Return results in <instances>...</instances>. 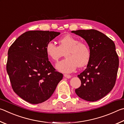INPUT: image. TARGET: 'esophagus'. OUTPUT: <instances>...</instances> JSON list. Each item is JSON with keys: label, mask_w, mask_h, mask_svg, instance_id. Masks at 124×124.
I'll list each match as a JSON object with an SVG mask.
<instances>
[{"label": "esophagus", "mask_w": 124, "mask_h": 124, "mask_svg": "<svg viewBox=\"0 0 124 124\" xmlns=\"http://www.w3.org/2000/svg\"><path fill=\"white\" fill-rule=\"evenodd\" d=\"M64 76L65 78H68V79L70 78L71 77V76L70 75H67V74H64Z\"/></svg>", "instance_id": "34e87169"}]
</instances>
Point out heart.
Instances as JSON below:
<instances>
[{"instance_id":"obj_1","label":"heart","mask_w":124,"mask_h":124,"mask_svg":"<svg viewBox=\"0 0 124 124\" xmlns=\"http://www.w3.org/2000/svg\"><path fill=\"white\" fill-rule=\"evenodd\" d=\"M58 46L53 41H49L46 46L48 56L53 61H57L65 53L66 59L57 62L55 68L63 73H71L77 68H82L89 62L91 52L87 43L72 35H66L59 40Z\"/></svg>"}]
</instances>
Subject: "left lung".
Listing matches in <instances>:
<instances>
[{
  "label": "left lung",
  "mask_w": 124,
  "mask_h": 124,
  "mask_svg": "<svg viewBox=\"0 0 124 124\" xmlns=\"http://www.w3.org/2000/svg\"><path fill=\"white\" fill-rule=\"evenodd\" d=\"M86 41L91 56L86 68L78 75L81 85L75 90L80 98L96 101L112 90L116 81L119 58L113 41L94 29L72 31Z\"/></svg>",
  "instance_id": "1"
}]
</instances>
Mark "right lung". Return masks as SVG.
<instances>
[{
  "label": "right lung",
  "mask_w": 124,
  "mask_h": 124,
  "mask_svg": "<svg viewBox=\"0 0 124 124\" xmlns=\"http://www.w3.org/2000/svg\"><path fill=\"white\" fill-rule=\"evenodd\" d=\"M60 32L34 30L22 34L8 51L6 70L13 90L24 100L41 103L52 96L62 79L46 52L47 43Z\"/></svg>",
  "instance_id": "obj_1"
}]
</instances>
